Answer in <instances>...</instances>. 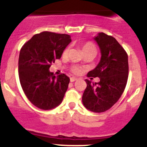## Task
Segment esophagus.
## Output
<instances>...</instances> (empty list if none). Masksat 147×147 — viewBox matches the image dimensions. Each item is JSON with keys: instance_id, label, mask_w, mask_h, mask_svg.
<instances>
[{"instance_id": "1", "label": "esophagus", "mask_w": 147, "mask_h": 147, "mask_svg": "<svg viewBox=\"0 0 147 147\" xmlns=\"http://www.w3.org/2000/svg\"><path fill=\"white\" fill-rule=\"evenodd\" d=\"M70 80H71V82H75V81H76V80H77V78H76V77H71V79H70Z\"/></svg>"}]
</instances>
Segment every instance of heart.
<instances>
[{"label": "heart", "instance_id": "1", "mask_svg": "<svg viewBox=\"0 0 147 147\" xmlns=\"http://www.w3.org/2000/svg\"><path fill=\"white\" fill-rule=\"evenodd\" d=\"M82 49L83 52H85L87 51H96V47L92 42H84L81 45ZM68 51V49H65L63 51V56H66ZM72 71L74 74H80L81 72V68L77 66H73L72 67Z\"/></svg>", "mask_w": 147, "mask_h": 147}]
</instances>
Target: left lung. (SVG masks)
Returning <instances> with one entry per match:
<instances>
[{"label":"left lung","instance_id":"obj_1","mask_svg":"<svg viewBox=\"0 0 147 147\" xmlns=\"http://www.w3.org/2000/svg\"><path fill=\"white\" fill-rule=\"evenodd\" d=\"M94 40L101 51V60L88 77H99L98 82L85 80L87 88L82 103L88 110L102 113L113 107L124 92L129 74L128 56L124 48L113 37L98 33ZM93 79V78H91Z\"/></svg>","mask_w":147,"mask_h":147}]
</instances>
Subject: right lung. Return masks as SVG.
<instances>
[{"label":"right lung","instance_id":"right-lung-1","mask_svg":"<svg viewBox=\"0 0 147 147\" xmlns=\"http://www.w3.org/2000/svg\"><path fill=\"white\" fill-rule=\"evenodd\" d=\"M71 42L65 34L42 32L34 35L20 49L18 74L23 90L31 103L42 110H51L62 102L70 79L65 74L49 71L56 59Z\"/></svg>","mask_w":147,"mask_h":147}]
</instances>
